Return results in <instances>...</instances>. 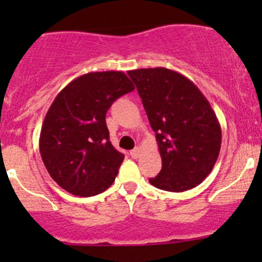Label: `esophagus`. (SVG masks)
<instances>
[{"label":"esophagus","mask_w":262,"mask_h":262,"mask_svg":"<svg viewBox=\"0 0 262 262\" xmlns=\"http://www.w3.org/2000/svg\"><path fill=\"white\" fill-rule=\"evenodd\" d=\"M139 155H141V148H139V147H136L134 149L130 150V156L133 158H138Z\"/></svg>","instance_id":"obj_1"}]
</instances>
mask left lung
Wrapping results in <instances>:
<instances>
[{
	"mask_svg": "<svg viewBox=\"0 0 262 262\" xmlns=\"http://www.w3.org/2000/svg\"><path fill=\"white\" fill-rule=\"evenodd\" d=\"M156 132L162 170L149 182L181 192L212 172L222 130L209 101L189 78L163 67L129 71Z\"/></svg>",
	"mask_w": 262,
	"mask_h": 262,
	"instance_id": "left-lung-1",
	"label": "left lung"
}]
</instances>
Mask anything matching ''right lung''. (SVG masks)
<instances>
[{"instance_id":"add662e5","label":"right lung","mask_w":262,"mask_h":262,"mask_svg":"<svg viewBox=\"0 0 262 262\" xmlns=\"http://www.w3.org/2000/svg\"><path fill=\"white\" fill-rule=\"evenodd\" d=\"M134 84L119 71L90 72L67 84L50 105L39 139L41 160L66 191L94 196L112 186L124 160L109 141L107 110Z\"/></svg>"}]
</instances>
